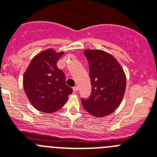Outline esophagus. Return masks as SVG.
Returning a JSON list of instances; mask_svg holds the SVG:
<instances>
[{
    "instance_id": "1",
    "label": "esophagus",
    "mask_w": 157,
    "mask_h": 157,
    "mask_svg": "<svg viewBox=\"0 0 157 157\" xmlns=\"http://www.w3.org/2000/svg\"><path fill=\"white\" fill-rule=\"evenodd\" d=\"M72 89H73V92H75V93H76V92H77V91H78V87L77 86L73 87V88H72Z\"/></svg>"
}]
</instances>
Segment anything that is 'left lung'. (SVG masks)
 Segmentation results:
<instances>
[{
  "label": "left lung",
  "instance_id": "1",
  "mask_svg": "<svg viewBox=\"0 0 157 157\" xmlns=\"http://www.w3.org/2000/svg\"><path fill=\"white\" fill-rule=\"evenodd\" d=\"M84 53L89 62L92 92L89 98L81 99V103L92 115L105 117L121 104L126 88L125 75L111 54L90 49Z\"/></svg>",
  "mask_w": 157,
  "mask_h": 157
}]
</instances>
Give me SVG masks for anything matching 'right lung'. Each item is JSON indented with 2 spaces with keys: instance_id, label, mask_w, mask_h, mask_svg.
Wrapping results in <instances>:
<instances>
[{
  "instance_id": "1",
  "label": "right lung",
  "mask_w": 157,
  "mask_h": 157,
  "mask_svg": "<svg viewBox=\"0 0 157 157\" xmlns=\"http://www.w3.org/2000/svg\"><path fill=\"white\" fill-rule=\"evenodd\" d=\"M64 52L47 49L31 60L23 77L24 89L31 104L45 113L63 107L72 93L65 84V75L56 66Z\"/></svg>"
}]
</instances>
